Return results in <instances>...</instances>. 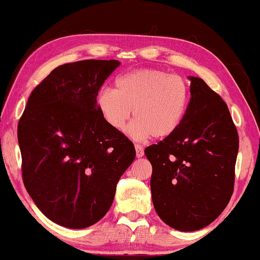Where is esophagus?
<instances>
[{"label":"esophagus","mask_w":260,"mask_h":260,"mask_svg":"<svg viewBox=\"0 0 260 260\" xmlns=\"http://www.w3.org/2000/svg\"><path fill=\"white\" fill-rule=\"evenodd\" d=\"M135 149H136V156L137 157H142V156L144 155V150H143V147L140 144H136L135 145Z\"/></svg>","instance_id":"34e87169"}]
</instances>
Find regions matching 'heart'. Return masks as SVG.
I'll return each instance as SVG.
<instances>
[{"label": "heart", "mask_w": 260, "mask_h": 260, "mask_svg": "<svg viewBox=\"0 0 260 260\" xmlns=\"http://www.w3.org/2000/svg\"><path fill=\"white\" fill-rule=\"evenodd\" d=\"M189 104L184 79L161 70H138L119 77L115 91L103 88L97 108L103 119L116 131L125 129L134 110L136 120L129 134L135 140L167 138L179 129Z\"/></svg>", "instance_id": "heart-1"}]
</instances>
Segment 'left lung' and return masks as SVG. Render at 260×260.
Returning <instances> with one entry per match:
<instances>
[{
	"mask_svg": "<svg viewBox=\"0 0 260 260\" xmlns=\"http://www.w3.org/2000/svg\"><path fill=\"white\" fill-rule=\"evenodd\" d=\"M189 80L190 101L179 129L144 150L152 166L155 211L183 232L208 226L226 208L239 149L226 103L201 78Z\"/></svg>",
	"mask_w": 260,
	"mask_h": 260,
	"instance_id": "1",
	"label": "left lung"
}]
</instances>
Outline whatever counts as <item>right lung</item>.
Here are the masks:
<instances>
[{
  "mask_svg": "<svg viewBox=\"0 0 260 260\" xmlns=\"http://www.w3.org/2000/svg\"><path fill=\"white\" fill-rule=\"evenodd\" d=\"M118 60L56 67L34 88L19 120L24 187L53 222L85 229L111 207L120 176L136 151L97 108L99 88Z\"/></svg>",
  "mask_w": 260,
  "mask_h": 260,
  "instance_id": "add662e5",
  "label": "right lung"
}]
</instances>
